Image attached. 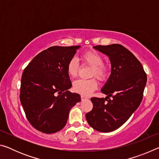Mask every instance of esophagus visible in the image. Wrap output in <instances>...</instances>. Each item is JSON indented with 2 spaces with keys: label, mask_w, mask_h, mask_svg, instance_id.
Listing matches in <instances>:
<instances>
[{
  "label": "esophagus",
  "mask_w": 159,
  "mask_h": 159,
  "mask_svg": "<svg viewBox=\"0 0 159 159\" xmlns=\"http://www.w3.org/2000/svg\"><path fill=\"white\" fill-rule=\"evenodd\" d=\"M80 98H81L82 100H83V99H87V98H86V97H85L84 95H81V96H80Z\"/></svg>",
  "instance_id": "34e87169"
}]
</instances>
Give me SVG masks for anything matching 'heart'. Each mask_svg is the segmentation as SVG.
<instances>
[{"mask_svg": "<svg viewBox=\"0 0 159 159\" xmlns=\"http://www.w3.org/2000/svg\"><path fill=\"white\" fill-rule=\"evenodd\" d=\"M80 60L83 64L92 66L90 76L96 77L99 80L106 79L108 74V68L104 63V58L100 54L94 50H87L80 55ZM80 65L76 57H71L66 64V71L71 78L77 76ZM98 81L95 79L88 80L79 79L73 83V89L82 95H89L98 88Z\"/></svg>", "mask_w": 159, "mask_h": 159, "instance_id": "obj_1", "label": "heart"}]
</instances>
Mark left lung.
Instances as JSON below:
<instances>
[{
    "mask_svg": "<svg viewBox=\"0 0 159 159\" xmlns=\"http://www.w3.org/2000/svg\"><path fill=\"white\" fill-rule=\"evenodd\" d=\"M94 48L108 56L111 70L101 90L107 98H91L93 108L85 118L95 130L109 133L120 127L138 108L143 98L147 74L135 56L121 45H99Z\"/></svg>",
    "mask_w": 159,
    "mask_h": 159,
    "instance_id": "1",
    "label": "left lung"
}]
</instances>
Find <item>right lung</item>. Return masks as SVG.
I'll use <instances>...</instances> for the list:
<instances>
[{"label": "right lung", "mask_w": 159, "mask_h": 159, "mask_svg": "<svg viewBox=\"0 0 159 159\" xmlns=\"http://www.w3.org/2000/svg\"><path fill=\"white\" fill-rule=\"evenodd\" d=\"M78 46H52L35 57L24 70L20 98L29 122L36 130L51 134L66 124L71 109L80 101L69 91L71 83L66 64Z\"/></svg>", "instance_id": "add662e5"}]
</instances>
